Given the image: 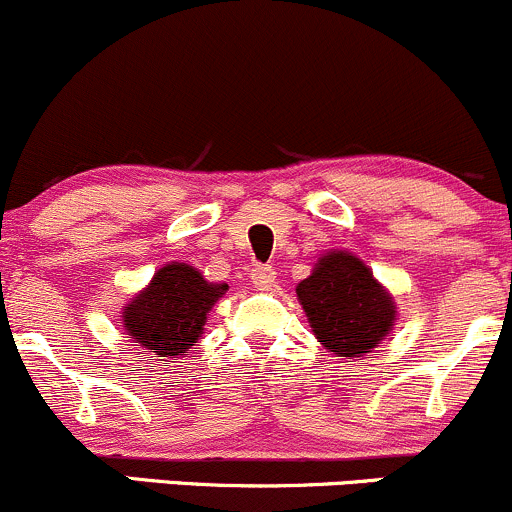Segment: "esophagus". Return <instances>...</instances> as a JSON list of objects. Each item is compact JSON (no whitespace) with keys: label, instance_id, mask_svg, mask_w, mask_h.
I'll list each match as a JSON object with an SVG mask.
<instances>
[{"label":"esophagus","instance_id":"1","mask_svg":"<svg viewBox=\"0 0 512 512\" xmlns=\"http://www.w3.org/2000/svg\"><path fill=\"white\" fill-rule=\"evenodd\" d=\"M276 280H278V276H276V268L273 266H256L254 271H251V283H254L258 290L273 288V285H276Z\"/></svg>","mask_w":512,"mask_h":512}]
</instances>
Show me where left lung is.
Wrapping results in <instances>:
<instances>
[{
	"label": "left lung",
	"mask_w": 512,
	"mask_h": 512,
	"mask_svg": "<svg viewBox=\"0 0 512 512\" xmlns=\"http://www.w3.org/2000/svg\"><path fill=\"white\" fill-rule=\"evenodd\" d=\"M298 302L317 342L342 359H361L393 332L398 307L386 285L349 251L332 249L300 280Z\"/></svg>",
	"instance_id": "left-lung-1"
}]
</instances>
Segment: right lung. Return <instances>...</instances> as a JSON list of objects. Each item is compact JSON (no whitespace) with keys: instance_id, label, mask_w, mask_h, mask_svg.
Returning a JSON list of instances; mask_svg holds the SVG:
<instances>
[{"instance_id":"right-lung-1","label":"right lung","mask_w":512,"mask_h":512,"mask_svg":"<svg viewBox=\"0 0 512 512\" xmlns=\"http://www.w3.org/2000/svg\"><path fill=\"white\" fill-rule=\"evenodd\" d=\"M227 290V283H210L190 263H163L122 307V327L134 346L180 359L205 334L207 315Z\"/></svg>"}]
</instances>
